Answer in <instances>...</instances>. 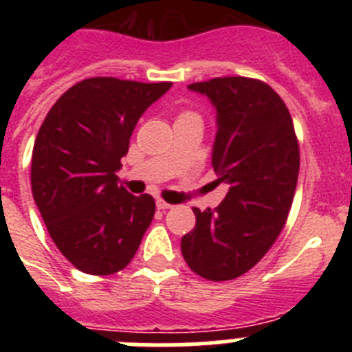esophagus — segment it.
<instances>
[{"mask_svg":"<svg viewBox=\"0 0 352 352\" xmlns=\"http://www.w3.org/2000/svg\"><path fill=\"white\" fill-rule=\"evenodd\" d=\"M157 208L158 210H169V208H173V204H169V203H166V201H162V199H158L157 201Z\"/></svg>","mask_w":352,"mask_h":352,"instance_id":"esophagus-1","label":"esophagus"}]
</instances>
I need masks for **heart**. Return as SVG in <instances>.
Listing matches in <instances>:
<instances>
[{
	"mask_svg": "<svg viewBox=\"0 0 352 352\" xmlns=\"http://www.w3.org/2000/svg\"><path fill=\"white\" fill-rule=\"evenodd\" d=\"M183 114H185V113H183Z\"/></svg>",
	"mask_w": 352,
	"mask_h": 352,
	"instance_id": "obj_1",
	"label": "heart"
}]
</instances>
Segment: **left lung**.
<instances>
[{"label":"left lung","mask_w":352,"mask_h":352,"mask_svg":"<svg viewBox=\"0 0 352 352\" xmlns=\"http://www.w3.org/2000/svg\"><path fill=\"white\" fill-rule=\"evenodd\" d=\"M188 89L217 109L211 166L229 192L214 210L194 208L195 227L182 238V254L206 280H232L254 268L284 229L300 146L287 105L263 80L214 77Z\"/></svg>","instance_id":"obj_1"}]
</instances>
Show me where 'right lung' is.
Returning <instances> with one entry per match:
<instances>
[{"instance_id": "right-lung-1", "label": "right lung", "mask_w": 352, "mask_h": 352, "mask_svg": "<svg viewBox=\"0 0 352 352\" xmlns=\"http://www.w3.org/2000/svg\"><path fill=\"white\" fill-rule=\"evenodd\" d=\"M173 82L89 77L56 100L31 157V190L52 241L77 270L126 268L155 214L149 194L118 183L121 158L146 109Z\"/></svg>"}]
</instances>
